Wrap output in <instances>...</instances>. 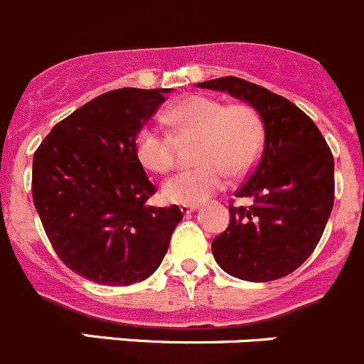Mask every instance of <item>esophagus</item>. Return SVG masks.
Returning a JSON list of instances; mask_svg holds the SVG:
<instances>
[{"label": "esophagus", "mask_w": 364, "mask_h": 364, "mask_svg": "<svg viewBox=\"0 0 364 364\" xmlns=\"http://www.w3.org/2000/svg\"><path fill=\"white\" fill-rule=\"evenodd\" d=\"M196 209H198V205H180V210H182V214H186V216L191 213H195Z\"/></svg>", "instance_id": "obj_1"}]
</instances>
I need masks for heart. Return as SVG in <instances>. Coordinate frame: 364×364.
Instances as JSON below:
<instances>
[{"label":"heart","mask_w":364,"mask_h":364,"mask_svg":"<svg viewBox=\"0 0 364 364\" xmlns=\"http://www.w3.org/2000/svg\"><path fill=\"white\" fill-rule=\"evenodd\" d=\"M166 121L176 139L196 137L198 166L175 173L162 186L168 202L198 205L227 184V173L243 175L257 161L262 148V123L247 103L223 105L209 96L191 95L171 105ZM141 164L164 173L175 162V139L157 127H143L136 136Z\"/></svg>","instance_id":"heart-1"}]
</instances>
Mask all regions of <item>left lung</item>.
<instances>
[{"instance_id": "1", "label": "left lung", "mask_w": 364, "mask_h": 364, "mask_svg": "<svg viewBox=\"0 0 364 364\" xmlns=\"http://www.w3.org/2000/svg\"><path fill=\"white\" fill-rule=\"evenodd\" d=\"M198 87L228 92L257 110L262 154L237 198L228 228L213 241V255L228 275L268 282L295 272L314 252L334 205V159L306 112L284 96L225 76Z\"/></svg>"}]
</instances>
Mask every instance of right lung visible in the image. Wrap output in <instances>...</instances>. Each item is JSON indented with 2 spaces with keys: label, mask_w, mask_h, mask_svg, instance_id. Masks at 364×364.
I'll use <instances>...</instances> for the list:
<instances>
[{
  "label": "right lung",
  "mask_w": 364,
  "mask_h": 364,
  "mask_svg": "<svg viewBox=\"0 0 364 364\" xmlns=\"http://www.w3.org/2000/svg\"><path fill=\"white\" fill-rule=\"evenodd\" d=\"M171 89L124 87L91 100L51 128L33 155L32 195L60 261L103 286H130L161 266L184 218L144 205L155 188L136 136Z\"/></svg>",
  "instance_id": "1"
}]
</instances>
